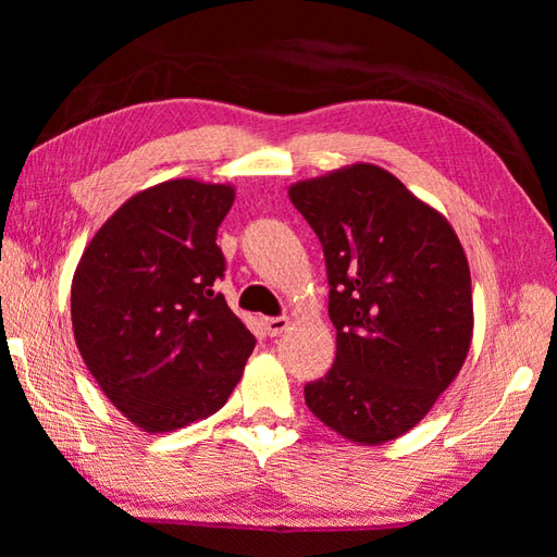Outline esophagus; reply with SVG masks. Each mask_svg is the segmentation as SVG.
<instances>
[{"mask_svg": "<svg viewBox=\"0 0 557 557\" xmlns=\"http://www.w3.org/2000/svg\"><path fill=\"white\" fill-rule=\"evenodd\" d=\"M265 333L270 335V337H277V335H282L285 333V330L289 327V318L287 315H277V318H265Z\"/></svg>", "mask_w": 557, "mask_h": 557, "instance_id": "1", "label": "esophagus"}]
</instances>
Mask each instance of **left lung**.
<instances>
[{
    "label": "left lung",
    "instance_id": "obj_1",
    "mask_svg": "<svg viewBox=\"0 0 557 557\" xmlns=\"http://www.w3.org/2000/svg\"><path fill=\"white\" fill-rule=\"evenodd\" d=\"M323 244L337 354L304 387L327 429L359 445L411 431L455 381L474 335L469 260L453 224L395 174L354 162L289 186Z\"/></svg>",
    "mask_w": 557,
    "mask_h": 557
}]
</instances>
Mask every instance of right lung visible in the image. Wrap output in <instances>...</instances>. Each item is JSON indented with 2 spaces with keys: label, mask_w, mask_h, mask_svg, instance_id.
I'll use <instances>...</instances> for the list:
<instances>
[{
  "label": "right lung",
  "mask_w": 557,
  "mask_h": 557,
  "mask_svg": "<svg viewBox=\"0 0 557 557\" xmlns=\"http://www.w3.org/2000/svg\"><path fill=\"white\" fill-rule=\"evenodd\" d=\"M232 184L170 180L102 224L71 280L76 347L100 389L146 433L208 419L242 381L256 339L215 292Z\"/></svg>",
  "instance_id": "1"
}]
</instances>
